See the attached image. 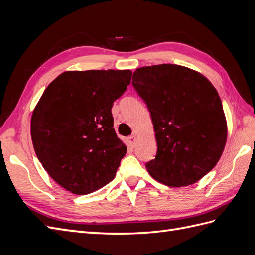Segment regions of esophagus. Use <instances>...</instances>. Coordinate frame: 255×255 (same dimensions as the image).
<instances>
[{"mask_svg": "<svg viewBox=\"0 0 255 255\" xmlns=\"http://www.w3.org/2000/svg\"><path fill=\"white\" fill-rule=\"evenodd\" d=\"M128 143L132 145V146H134V144H135V142H136V136L135 135H130L129 137H128Z\"/></svg>", "mask_w": 255, "mask_h": 255, "instance_id": "1", "label": "esophagus"}]
</instances>
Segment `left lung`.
I'll return each instance as SVG.
<instances>
[{
  "label": "left lung",
  "instance_id": "8db88e82",
  "mask_svg": "<svg viewBox=\"0 0 255 255\" xmlns=\"http://www.w3.org/2000/svg\"><path fill=\"white\" fill-rule=\"evenodd\" d=\"M132 84L148 106L157 142L146 170L171 187L198 182L218 163L227 141L217 90L201 73L172 64L138 68Z\"/></svg>",
  "mask_w": 255,
  "mask_h": 255
}]
</instances>
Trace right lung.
I'll list each match as a JSON object with an SVG mask.
<instances>
[{"label": "right lung", "instance_id": "1", "mask_svg": "<svg viewBox=\"0 0 255 255\" xmlns=\"http://www.w3.org/2000/svg\"><path fill=\"white\" fill-rule=\"evenodd\" d=\"M130 78V70L66 71L38 101L30 120L36 155L72 194H90L114 180L127 146L113 128L112 107Z\"/></svg>", "mask_w": 255, "mask_h": 255}]
</instances>
